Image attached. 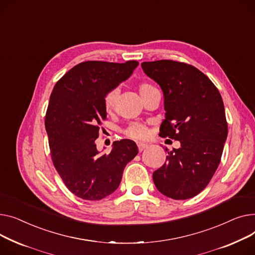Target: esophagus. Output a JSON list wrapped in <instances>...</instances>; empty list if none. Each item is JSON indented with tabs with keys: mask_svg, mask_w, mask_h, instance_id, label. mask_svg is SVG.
Returning <instances> with one entry per match:
<instances>
[{
	"mask_svg": "<svg viewBox=\"0 0 255 255\" xmlns=\"http://www.w3.org/2000/svg\"><path fill=\"white\" fill-rule=\"evenodd\" d=\"M137 145H138V148H139V151H143L145 148H147V147H148V145H147V144H145V143H141V142L137 143Z\"/></svg>",
	"mask_w": 255,
	"mask_h": 255,
	"instance_id": "obj_1",
	"label": "esophagus"
}]
</instances>
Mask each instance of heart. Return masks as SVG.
<instances>
[{
  "label": "heart",
  "mask_w": 255,
  "mask_h": 255,
  "mask_svg": "<svg viewBox=\"0 0 255 255\" xmlns=\"http://www.w3.org/2000/svg\"><path fill=\"white\" fill-rule=\"evenodd\" d=\"M154 87L149 84V83H141L138 86V91L141 95V97L143 95H145L146 93H148L149 91H151ZM116 98H117V89H112L110 91L106 96H105V100H104V106H105V110H106L108 113L111 112L114 109L115 106V102H116ZM126 134L129 138L136 139V140H143L147 137L148 134V129L144 125L141 124H131L127 129H126Z\"/></svg>",
  "instance_id": "heart-1"
}]
</instances>
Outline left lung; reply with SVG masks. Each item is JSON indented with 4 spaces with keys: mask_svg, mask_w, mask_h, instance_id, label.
Listing matches in <instances>:
<instances>
[{
    "mask_svg": "<svg viewBox=\"0 0 255 255\" xmlns=\"http://www.w3.org/2000/svg\"><path fill=\"white\" fill-rule=\"evenodd\" d=\"M163 94L164 121L159 136L180 141L168 151L153 182L163 196L186 200L199 194L216 172L228 137L222 98L216 86L193 66L170 59L141 64Z\"/></svg>",
    "mask_w": 255,
    "mask_h": 255,
    "instance_id": "8db88e82",
    "label": "left lung"
}]
</instances>
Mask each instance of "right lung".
Instances as JSON below:
<instances>
[{"mask_svg": "<svg viewBox=\"0 0 255 255\" xmlns=\"http://www.w3.org/2000/svg\"><path fill=\"white\" fill-rule=\"evenodd\" d=\"M89 61L68 71L53 87L45 116L53 166L67 188L87 201H99L121 184L127 166L138 154L133 141L113 143L109 154L97 149L100 126L107 117L104 100L138 67Z\"/></svg>", "mask_w": 255, "mask_h": 255, "instance_id": "1", "label": "right lung"}]
</instances>
